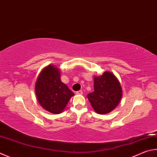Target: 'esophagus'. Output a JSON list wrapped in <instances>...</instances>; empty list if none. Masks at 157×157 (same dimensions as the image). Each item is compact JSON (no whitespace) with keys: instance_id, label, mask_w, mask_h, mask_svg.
Instances as JSON below:
<instances>
[{"instance_id":"obj_1","label":"esophagus","mask_w":157,"mask_h":157,"mask_svg":"<svg viewBox=\"0 0 157 157\" xmlns=\"http://www.w3.org/2000/svg\"><path fill=\"white\" fill-rule=\"evenodd\" d=\"M76 94H78V95H82V93H83V92H82V90H78V91H76Z\"/></svg>"}]
</instances>
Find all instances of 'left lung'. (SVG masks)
I'll use <instances>...</instances> for the list:
<instances>
[{
  "label": "left lung",
  "instance_id": "obj_1",
  "mask_svg": "<svg viewBox=\"0 0 157 157\" xmlns=\"http://www.w3.org/2000/svg\"><path fill=\"white\" fill-rule=\"evenodd\" d=\"M122 97L120 83L110 72L94 78V91L88 94L91 106L98 114H106L119 104Z\"/></svg>",
  "mask_w": 157,
  "mask_h": 157
}]
</instances>
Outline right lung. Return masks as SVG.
<instances>
[{"instance_id": "1", "label": "right lung", "mask_w": 157, "mask_h": 157, "mask_svg": "<svg viewBox=\"0 0 157 157\" xmlns=\"http://www.w3.org/2000/svg\"><path fill=\"white\" fill-rule=\"evenodd\" d=\"M36 94L40 104L45 110L59 114L66 107L74 93L60 80L58 68L49 65L42 71L36 86Z\"/></svg>"}]
</instances>
